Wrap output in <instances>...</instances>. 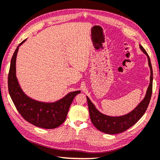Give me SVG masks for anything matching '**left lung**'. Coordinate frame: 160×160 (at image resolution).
<instances>
[{
    "label": "left lung",
    "mask_w": 160,
    "mask_h": 160,
    "mask_svg": "<svg viewBox=\"0 0 160 160\" xmlns=\"http://www.w3.org/2000/svg\"><path fill=\"white\" fill-rule=\"evenodd\" d=\"M139 48L148 58V66L151 70V76H150L149 86L147 89L144 98L133 110L126 114L118 116V117H111V116L105 115L99 112L95 105L93 104V102L91 101L89 97L87 96L91 121L97 129L102 132L109 134H114L124 132L128 128L134 126L142 117L148 108L152 90V68L151 59L148 53L141 44H139Z\"/></svg>",
    "instance_id": "1"
}]
</instances>
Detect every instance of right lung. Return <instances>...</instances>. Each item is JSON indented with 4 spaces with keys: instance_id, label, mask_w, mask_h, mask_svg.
Returning <instances> with one entry per match:
<instances>
[{
    "instance_id": "obj_1",
    "label": "right lung",
    "mask_w": 160,
    "mask_h": 160,
    "mask_svg": "<svg viewBox=\"0 0 160 160\" xmlns=\"http://www.w3.org/2000/svg\"><path fill=\"white\" fill-rule=\"evenodd\" d=\"M23 40L12 56L8 74V90L16 108L25 120L37 127L53 129L64 123L73 99L81 91L67 93L63 98L52 102L36 101L28 96L22 90L16 76V61L18 48L26 42Z\"/></svg>"
}]
</instances>
